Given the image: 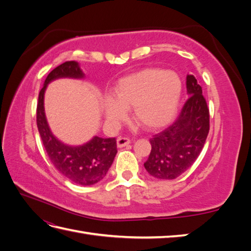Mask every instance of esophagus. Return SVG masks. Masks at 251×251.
<instances>
[{"label":"esophagus","instance_id":"1","mask_svg":"<svg viewBox=\"0 0 251 251\" xmlns=\"http://www.w3.org/2000/svg\"><path fill=\"white\" fill-rule=\"evenodd\" d=\"M131 143V140L126 137H118L117 138V147L118 148H124L128 146Z\"/></svg>","mask_w":251,"mask_h":251}]
</instances>
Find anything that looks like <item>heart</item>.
Here are the masks:
<instances>
[{"label": "heart", "mask_w": 251, "mask_h": 251, "mask_svg": "<svg viewBox=\"0 0 251 251\" xmlns=\"http://www.w3.org/2000/svg\"><path fill=\"white\" fill-rule=\"evenodd\" d=\"M181 96L182 82L176 72L147 68L120 78L112 97H104L102 110L108 123L117 126L133 108L136 123L147 130H158L176 116Z\"/></svg>", "instance_id": "1"}]
</instances>
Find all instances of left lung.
<instances>
[{
	"label": "left lung",
	"mask_w": 251,
	"mask_h": 251,
	"mask_svg": "<svg viewBox=\"0 0 251 251\" xmlns=\"http://www.w3.org/2000/svg\"><path fill=\"white\" fill-rule=\"evenodd\" d=\"M189 96L177 120L151 139L144 168L154 178L172 180L187 171L200 155L209 131V111L194 75L186 76Z\"/></svg>",
	"instance_id": "left-lung-1"
}]
</instances>
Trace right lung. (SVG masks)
<instances>
[{
    "instance_id": "obj_1",
    "label": "right lung",
    "mask_w": 251,
    "mask_h": 251,
    "mask_svg": "<svg viewBox=\"0 0 251 251\" xmlns=\"http://www.w3.org/2000/svg\"><path fill=\"white\" fill-rule=\"evenodd\" d=\"M58 78H85L77 62H66L53 69L40 91L36 124L43 144L55 169L75 184L93 185L107 175L117 154L116 139L98 136L80 146H69L58 140L50 130L45 114L44 97L49 83Z\"/></svg>"
}]
</instances>
